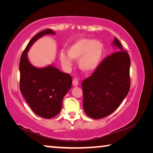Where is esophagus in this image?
Segmentation results:
<instances>
[{
  "label": "esophagus",
  "instance_id": "1",
  "mask_svg": "<svg viewBox=\"0 0 153 153\" xmlns=\"http://www.w3.org/2000/svg\"><path fill=\"white\" fill-rule=\"evenodd\" d=\"M79 84V82L77 78H74L73 79V86H77Z\"/></svg>",
  "mask_w": 153,
  "mask_h": 153
}]
</instances>
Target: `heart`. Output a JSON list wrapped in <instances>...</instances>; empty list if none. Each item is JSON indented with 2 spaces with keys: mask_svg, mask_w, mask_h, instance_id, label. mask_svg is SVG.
Here are the masks:
<instances>
[{
  "mask_svg": "<svg viewBox=\"0 0 153 153\" xmlns=\"http://www.w3.org/2000/svg\"><path fill=\"white\" fill-rule=\"evenodd\" d=\"M102 43L98 40L79 38L67 48V53L63 51L59 53V60L66 69L72 65V60H78L80 70L84 73H92L98 68L103 55Z\"/></svg>",
  "mask_w": 153,
  "mask_h": 153,
  "instance_id": "b5f03b06",
  "label": "heart"
}]
</instances>
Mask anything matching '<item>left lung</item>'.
<instances>
[{"instance_id":"8db88e82","label":"left lung","mask_w":153,"mask_h":153,"mask_svg":"<svg viewBox=\"0 0 153 153\" xmlns=\"http://www.w3.org/2000/svg\"><path fill=\"white\" fill-rule=\"evenodd\" d=\"M113 47L118 49L99 65L92 76L82 83L83 107L88 117L99 120L117 109L130 87V59L117 38Z\"/></svg>"}]
</instances>
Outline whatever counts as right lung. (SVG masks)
Masks as SVG:
<instances>
[{
    "label": "right lung",
    "instance_id": "right-lung-1",
    "mask_svg": "<svg viewBox=\"0 0 153 153\" xmlns=\"http://www.w3.org/2000/svg\"><path fill=\"white\" fill-rule=\"evenodd\" d=\"M55 33L47 29L33 36L22 53L19 64L22 94L33 112L45 119L53 118L60 112L65 95L71 88L72 78L53 65L33 66L28 59L27 53L39 38Z\"/></svg>",
    "mask_w": 153,
    "mask_h": 153
}]
</instances>
